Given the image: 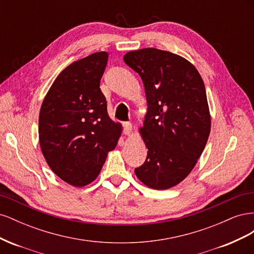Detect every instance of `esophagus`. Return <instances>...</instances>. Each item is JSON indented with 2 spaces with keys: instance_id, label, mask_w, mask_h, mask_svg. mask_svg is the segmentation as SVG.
<instances>
[{
  "instance_id": "obj_1",
  "label": "esophagus",
  "mask_w": 254,
  "mask_h": 254,
  "mask_svg": "<svg viewBox=\"0 0 254 254\" xmlns=\"http://www.w3.org/2000/svg\"><path fill=\"white\" fill-rule=\"evenodd\" d=\"M133 132V127L131 123H124V133L130 136Z\"/></svg>"
}]
</instances>
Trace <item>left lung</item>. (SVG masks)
I'll list each match as a JSON object with an SVG mask.
<instances>
[{"label":"left lung","mask_w":254,"mask_h":254,"mask_svg":"<svg viewBox=\"0 0 254 254\" xmlns=\"http://www.w3.org/2000/svg\"><path fill=\"white\" fill-rule=\"evenodd\" d=\"M124 61L141 76L147 102L139 128L147 158L134 173L150 189L174 188L195 167L210 135L203 80L193 64L167 51H130Z\"/></svg>","instance_id":"1"}]
</instances>
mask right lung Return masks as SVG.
<instances>
[{
	"label": "right lung",
	"instance_id": "add662e5",
	"mask_svg": "<svg viewBox=\"0 0 254 254\" xmlns=\"http://www.w3.org/2000/svg\"><path fill=\"white\" fill-rule=\"evenodd\" d=\"M108 53L97 52L67 65L54 80L39 114L43 157L60 179L76 188L93 182L123 131L112 121L99 82Z\"/></svg>",
	"mask_w": 254,
	"mask_h": 254
}]
</instances>
